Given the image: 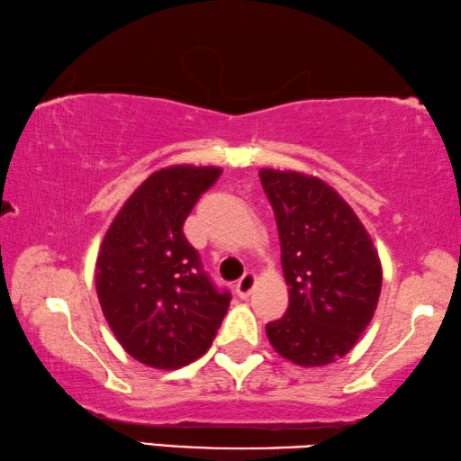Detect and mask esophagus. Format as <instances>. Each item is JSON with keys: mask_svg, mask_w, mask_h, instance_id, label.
<instances>
[{"mask_svg": "<svg viewBox=\"0 0 461 461\" xmlns=\"http://www.w3.org/2000/svg\"><path fill=\"white\" fill-rule=\"evenodd\" d=\"M254 285H256V276L252 275V272H246V275L238 280L236 293L241 296V299H248L249 293L254 291Z\"/></svg>", "mask_w": 461, "mask_h": 461, "instance_id": "1", "label": "esophagus"}]
</instances>
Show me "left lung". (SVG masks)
<instances>
[{
    "mask_svg": "<svg viewBox=\"0 0 461 461\" xmlns=\"http://www.w3.org/2000/svg\"><path fill=\"white\" fill-rule=\"evenodd\" d=\"M275 209L286 313L267 325L276 352L296 366H325L346 356L372 321L382 267L370 233L341 194L317 176L260 170Z\"/></svg>",
    "mask_w": 461,
    "mask_h": 461,
    "instance_id": "1",
    "label": "left lung"
}]
</instances>
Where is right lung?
<instances>
[{"label": "right lung", "instance_id": "add662e5", "mask_svg": "<svg viewBox=\"0 0 461 461\" xmlns=\"http://www.w3.org/2000/svg\"><path fill=\"white\" fill-rule=\"evenodd\" d=\"M217 167L160 168L109 225L95 264L99 305L122 348L150 368L173 370L207 352L231 294L203 270L183 233Z\"/></svg>", "mask_w": 461, "mask_h": 461}]
</instances>
